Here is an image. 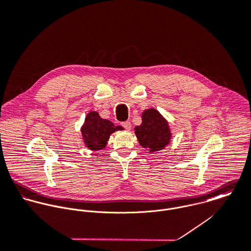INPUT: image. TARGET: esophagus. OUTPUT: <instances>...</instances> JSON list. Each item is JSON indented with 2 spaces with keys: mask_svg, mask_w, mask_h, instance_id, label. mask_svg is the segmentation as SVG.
Masks as SVG:
<instances>
[{
  "mask_svg": "<svg viewBox=\"0 0 251 251\" xmlns=\"http://www.w3.org/2000/svg\"><path fill=\"white\" fill-rule=\"evenodd\" d=\"M122 126H123L126 130H130L131 127H132V124H131L130 121H126V122H123V123H122Z\"/></svg>",
  "mask_w": 251,
  "mask_h": 251,
  "instance_id": "1",
  "label": "esophagus"
}]
</instances>
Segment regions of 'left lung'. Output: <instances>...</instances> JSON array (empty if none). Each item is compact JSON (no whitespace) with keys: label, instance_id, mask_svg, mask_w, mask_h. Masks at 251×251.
Listing matches in <instances>:
<instances>
[{"label":"left lung","instance_id":"left-lung-1","mask_svg":"<svg viewBox=\"0 0 251 251\" xmlns=\"http://www.w3.org/2000/svg\"><path fill=\"white\" fill-rule=\"evenodd\" d=\"M135 134L140 145L151 153L164 150L172 138L168 121L155 108L143 111L142 124L135 127Z\"/></svg>","mask_w":251,"mask_h":251}]
</instances>
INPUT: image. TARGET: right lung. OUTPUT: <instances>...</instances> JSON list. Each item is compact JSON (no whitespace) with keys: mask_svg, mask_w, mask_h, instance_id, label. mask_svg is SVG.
<instances>
[{"mask_svg":"<svg viewBox=\"0 0 251 251\" xmlns=\"http://www.w3.org/2000/svg\"><path fill=\"white\" fill-rule=\"evenodd\" d=\"M123 129L122 126H115L111 121L101 118L94 110L86 115L80 131L85 146L93 151H99L106 147L112 133Z\"/></svg>","mask_w":251,"mask_h":251,"instance_id":"obj_1","label":"right lung"}]
</instances>
